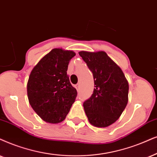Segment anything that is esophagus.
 Returning a JSON list of instances; mask_svg holds the SVG:
<instances>
[{
	"mask_svg": "<svg viewBox=\"0 0 157 157\" xmlns=\"http://www.w3.org/2000/svg\"><path fill=\"white\" fill-rule=\"evenodd\" d=\"M75 88H76L77 91H79V90H80V84H77L75 85Z\"/></svg>",
	"mask_w": 157,
	"mask_h": 157,
	"instance_id": "1",
	"label": "esophagus"
}]
</instances>
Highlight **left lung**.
Returning a JSON list of instances; mask_svg holds the SVG:
<instances>
[{
  "label": "left lung",
  "instance_id": "8db88e82",
  "mask_svg": "<svg viewBox=\"0 0 157 157\" xmlns=\"http://www.w3.org/2000/svg\"><path fill=\"white\" fill-rule=\"evenodd\" d=\"M79 54L92 72L94 90L83 103L89 122L106 128L120 118L128 102L129 85L124 73L104 51H80Z\"/></svg>",
  "mask_w": 157,
  "mask_h": 157
}]
</instances>
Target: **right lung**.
<instances>
[{
  "label": "right lung",
  "mask_w": 157,
  "mask_h": 157,
  "mask_svg": "<svg viewBox=\"0 0 157 157\" xmlns=\"http://www.w3.org/2000/svg\"><path fill=\"white\" fill-rule=\"evenodd\" d=\"M74 51L53 48L33 69L27 82L29 104L45 122H61L66 118L77 93L67 71Z\"/></svg>",
  "instance_id": "1"
}]
</instances>
